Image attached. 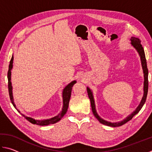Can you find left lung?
Segmentation results:
<instances>
[{
  "label": "left lung",
  "instance_id": "8db88e82",
  "mask_svg": "<svg viewBox=\"0 0 152 152\" xmlns=\"http://www.w3.org/2000/svg\"><path fill=\"white\" fill-rule=\"evenodd\" d=\"M131 41V44L134 48L136 51H137L139 56L140 57L141 60V66H142L143 69V77H144V82H143V95L142 99H141V101L140 102V104L138 105V107L136 108L135 110L133 111L132 113H131L129 115L121 121L118 122H115L112 123L110 121H108L104 120L99 116V114H98L96 110V106H95V102L94 99V96L93 93H92V91L91 89L89 88V87H87V92H88V97L90 99V101H91V107H92V113L94 115V117L96 118V119L99 120V121L102 123V124L110 126V127H119V126H121L123 124H125L129 121H130L132 118L135 116L136 114L140 112L141 108L143 106V104H145L146 98H147L148 95V70L147 67V62H146V59H145V53H144L143 48L142 45L141 44V41L140 39H138L137 37H132L130 39Z\"/></svg>",
  "mask_w": 152,
  "mask_h": 152
}]
</instances>
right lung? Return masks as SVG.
Listing matches in <instances>:
<instances>
[{"label": "right lung", "instance_id": "right-lung-1", "mask_svg": "<svg viewBox=\"0 0 152 152\" xmlns=\"http://www.w3.org/2000/svg\"><path fill=\"white\" fill-rule=\"evenodd\" d=\"M12 64H13V55H12L11 60V61H10V64L9 66L8 74H7V78H8V88H9L10 99H11V101L12 102V104H13V106L15 107V109L17 110V111L19 113H20V115H21L23 117L26 118V119L29 121V122L33 123V124H36L38 125H41V126L48 125L50 124H54V123L58 122L59 121H60L61 119V118H62L64 116V115L66 113L67 110H68V106H69V102H70V96H71L72 89L74 84H75L76 83V80L72 81L70 83H69L68 85H66L64 88L63 91H62L63 107H62V109H61V111L59 113L58 115H56V116L50 118V119H42V120L35 119H33V118H32V117L26 116V115H25L24 114H23V113H20V110L17 109L16 105H15V104L13 95H12V83H11V70H12V66H13Z\"/></svg>", "mask_w": 152, "mask_h": 152}]
</instances>
